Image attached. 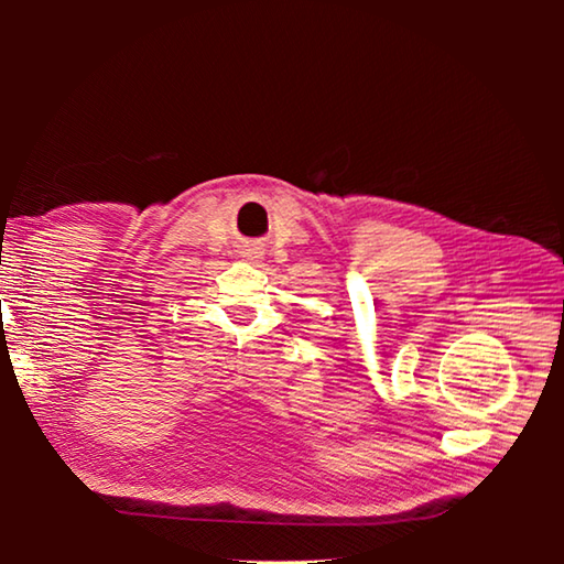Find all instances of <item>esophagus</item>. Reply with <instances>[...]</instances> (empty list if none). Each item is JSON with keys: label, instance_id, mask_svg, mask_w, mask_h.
<instances>
[{"label": "esophagus", "instance_id": "obj_1", "mask_svg": "<svg viewBox=\"0 0 564 564\" xmlns=\"http://www.w3.org/2000/svg\"><path fill=\"white\" fill-rule=\"evenodd\" d=\"M259 251H248V256H251V259H259V256H256Z\"/></svg>", "mask_w": 564, "mask_h": 564}]
</instances>
